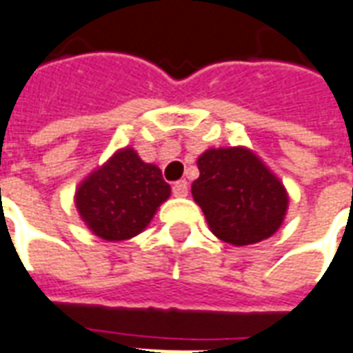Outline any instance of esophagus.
<instances>
[{"mask_svg": "<svg viewBox=\"0 0 353 353\" xmlns=\"http://www.w3.org/2000/svg\"><path fill=\"white\" fill-rule=\"evenodd\" d=\"M172 192H174V196L185 198L187 194H189V185H187V181H185V179H181V181H176V183H174V187H172Z\"/></svg>", "mask_w": 353, "mask_h": 353, "instance_id": "esophagus-1", "label": "esophagus"}]
</instances>
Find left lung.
Masks as SVG:
<instances>
[{
  "label": "left lung",
  "mask_w": 353,
  "mask_h": 353,
  "mask_svg": "<svg viewBox=\"0 0 353 353\" xmlns=\"http://www.w3.org/2000/svg\"><path fill=\"white\" fill-rule=\"evenodd\" d=\"M190 192L210 230L234 247L254 245L281 228L288 211L283 181L245 145L210 148L198 157Z\"/></svg>",
  "instance_id": "1"
}]
</instances>
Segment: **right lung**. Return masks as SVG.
<instances>
[{"label":"right lung","instance_id":"add662e5","mask_svg":"<svg viewBox=\"0 0 353 353\" xmlns=\"http://www.w3.org/2000/svg\"><path fill=\"white\" fill-rule=\"evenodd\" d=\"M170 185L157 164L143 163L137 150L121 148L83 177L74 203L83 224L104 241H125L148 228Z\"/></svg>","mask_w":353,"mask_h":353}]
</instances>
